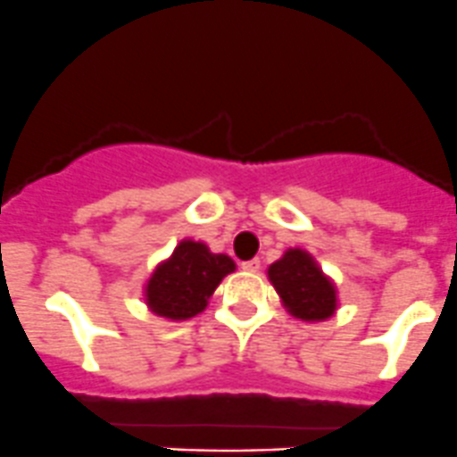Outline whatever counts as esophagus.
<instances>
[{"label":"esophagus","mask_w":457,"mask_h":457,"mask_svg":"<svg viewBox=\"0 0 457 457\" xmlns=\"http://www.w3.org/2000/svg\"><path fill=\"white\" fill-rule=\"evenodd\" d=\"M241 268L245 270V272H259L261 270V261L259 259H250V261H243Z\"/></svg>","instance_id":"34e87169"}]
</instances>
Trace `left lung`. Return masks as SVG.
<instances>
[{"label":"left lung","instance_id":"left-lung-1","mask_svg":"<svg viewBox=\"0 0 457 457\" xmlns=\"http://www.w3.org/2000/svg\"><path fill=\"white\" fill-rule=\"evenodd\" d=\"M268 277L286 308L303 321H321L337 308L335 286L323 277L312 256L303 250H287L270 265Z\"/></svg>","mask_w":457,"mask_h":457}]
</instances>
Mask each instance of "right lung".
<instances>
[{
  "label": "right lung",
  "mask_w": 457,
  "mask_h": 457,
  "mask_svg": "<svg viewBox=\"0 0 457 457\" xmlns=\"http://www.w3.org/2000/svg\"><path fill=\"white\" fill-rule=\"evenodd\" d=\"M229 272H234L229 256L212 254L203 243L183 241L149 278L147 305L152 312L176 321L196 317Z\"/></svg>",
  "instance_id": "add662e5"
}]
</instances>
